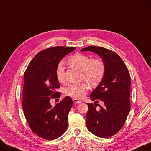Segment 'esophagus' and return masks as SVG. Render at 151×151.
Listing matches in <instances>:
<instances>
[{"mask_svg":"<svg viewBox=\"0 0 151 151\" xmlns=\"http://www.w3.org/2000/svg\"><path fill=\"white\" fill-rule=\"evenodd\" d=\"M73 102L75 103V104H79V103H81V101H80V100H78V99H73Z\"/></svg>","mask_w":151,"mask_h":151,"instance_id":"obj_1","label":"esophagus"}]
</instances>
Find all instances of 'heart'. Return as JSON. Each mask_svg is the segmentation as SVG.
I'll list each match as a JSON object with an SVG mask.
<instances>
[{
    "label": "heart",
    "instance_id": "b5f03b06",
    "mask_svg": "<svg viewBox=\"0 0 151 151\" xmlns=\"http://www.w3.org/2000/svg\"><path fill=\"white\" fill-rule=\"evenodd\" d=\"M69 65L82 71L86 81L92 86H96L103 80L106 71L104 62L99 59H92L88 56L76 53L67 60ZM56 77L60 82L64 80L65 69L62 63H59L56 68ZM89 90V86L85 82L70 84L64 89L65 93L76 99H81Z\"/></svg>",
    "mask_w": 151,
    "mask_h": 151
}]
</instances>
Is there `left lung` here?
Instances as JSON below:
<instances>
[{
	"label": "left lung",
	"instance_id": "obj_1",
	"mask_svg": "<svg viewBox=\"0 0 151 151\" xmlns=\"http://www.w3.org/2000/svg\"><path fill=\"white\" fill-rule=\"evenodd\" d=\"M98 55L105 65L104 76L90 95L92 101L103 106L87 103L86 125L94 135L108 138L119 132L125 124L131 109L129 101L131 77L127 66L120 56L110 50L96 46H88L80 50Z\"/></svg>",
	"mask_w": 151,
	"mask_h": 151
}]
</instances>
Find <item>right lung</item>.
<instances>
[{
	"label": "right lung",
	"instance_id": "1",
	"mask_svg": "<svg viewBox=\"0 0 151 151\" xmlns=\"http://www.w3.org/2000/svg\"><path fill=\"white\" fill-rule=\"evenodd\" d=\"M75 47L58 46L40 52L24 73L23 109L32 131L48 140L60 137L68 127V116L73 104L70 96L52 107L50 99L60 98L56 68L62 59L73 52Z\"/></svg>",
	"mask_w": 151,
	"mask_h": 151
}]
</instances>
